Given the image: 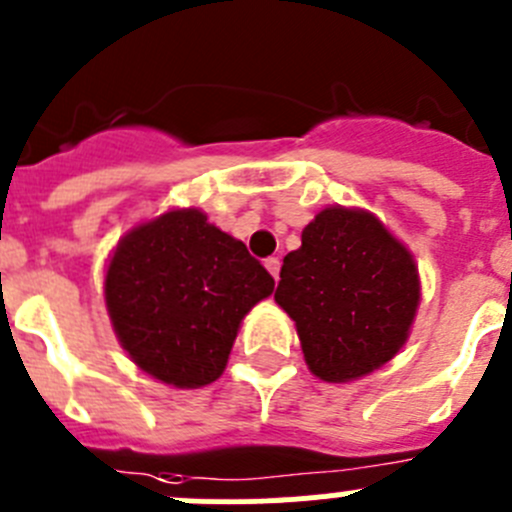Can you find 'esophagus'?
Returning a JSON list of instances; mask_svg holds the SVG:
<instances>
[{
  "label": "esophagus",
  "instance_id": "34e87169",
  "mask_svg": "<svg viewBox=\"0 0 512 512\" xmlns=\"http://www.w3.org/2000/svg\"><path fill=\"white\" fill-rule=\"evenodd\" d=\"M265 267H267V272H270L272 278L278 280V275H280V260H278V257H267Z\"/></svg>",
  "mask_w": 512,
  "mask_h": 512
}]
</instances>
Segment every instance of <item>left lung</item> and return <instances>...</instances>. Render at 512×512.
Masks as SVG:
<instances>
[{"label": "left lung", "mask_w": 512, "mask_h": 512, "mask_svg": "<svg viewBox=\"0 0 512 512\" xmlns=\"http://www.w3.org/2000/svg\"><path fill=\"white\" fill-rule=\"evenodd\" d=\"M275 300L295 321L308 369L341 384L404 346L419 305L417 265L374 214L328 207L285 255Z\"/></svg>", "instance_id": "left-lung-1"}]
</instances>
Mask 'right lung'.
<instances>
[{
	"label": "right lung",
	"mask_w": 512,
	"mask_h": 512,
	"mask_svg": "<svg viewBox=\"0 0 512 512\" xmlns=\"http://www.w3.org/2000/svg\"><path fill=\"white\" fill-rule=\"evenodd\" d=\"M275 280L240 240L199 209H176L118 242L105 305L138 369L179 389L212 384L242 318Z\"/></svg>",
	"instance_id": "obj_1"
}]
</instances>
